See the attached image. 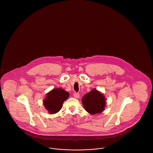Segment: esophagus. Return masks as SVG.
I'll return each instance as SVG.
<instances>
[{
    "label": "esophagus",
    "instance_id": "34e87169",
    "mask_svg": "<svg viewBox=\"0 0 153 153\" xmlns=\"http://www.w3.org/2000/svg\"><path fill=\"white\" fill-rule=\"evenodd\" d=\"M73 97L74 98H76V99H78V98H79L80 95H79V94H77V93H74L73 94Z\"/></svg>",
    "mask_w": 153,
    "mask_h": 153
}]
</instances>
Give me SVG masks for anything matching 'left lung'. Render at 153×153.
Listing matches in <instances>:
<instances>
[{
  "label": "left lung",
  "instance_id": "obj_1",
  "mask_svg": "<svg viewBox=\"0 0 153 153\" xmlns=\"http://www.w3.org/2000/svg\"><path fill=\"white\" fill-rule=\"evenodd\" d=\"M84 109L91 115L100 114L104 111L106 105L104 95L96 89H93L82 98Z\"/></svg>",
  "mask_w": 153,
  "mask_h": 153
}]
</instances>
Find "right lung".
Returning a JSON list of instances; mask_svg holds the SVG:
<instances>
[{
  "label": "right lung",
  "instance_id": "obj_1",
  "mask_svg": "<svg viewBox=\"0 0 153 153\" xmlns=\"http://www.w3.org/2000/svg\"><path fill=\"white\" fill-rule=\"evenodd\" d=\"M69 96V92L62 88H54L46 94L43 104L50 114H54L62 108L63 102Z\"/></svg>",
  "mask_w": 153,
  "mask_h": 153
}]
</instances>
